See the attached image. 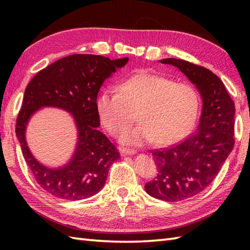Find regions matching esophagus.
I'll return each instance as SVG.
<instances>
[{
    "instance_id": "1",
    "label": "esophagus",
    "mask_w": 250,
    "mask_h": 250,
    "mask_svg": "<svg viewBox=\"0 0 250 250\" xmlns=\"http://www.w3.org/2000/svg\"><path fill=\"white\" fill-rule=\"evenodd\" d=\"M136 151L134 149H129V148H122L120 149V153L122 156H130V155H134Z\"/></svg>"
}]
</instances>
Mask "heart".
Masks as SVG:
<instances>
[{"instance_id":"heart-1","label":"heart","mask_w":250,"mask_h":250,"mask_svg":"<svg viewBox=\"0 0 250 250\" xmlns=\"http://www.w3.org/2000/svg\"><path fill=\"white\" fill-rule=\"evenodd\" d=\"M200 97L186 83H174L159 74L142 71L124 79L116 93L102 91L95 100L101 124L110 135L118 136L133 122L141 124L122 133L119 142L142 146L156 141L159 146L182 142L194 129L200 113Z\"/></svg>"}]
</instances>
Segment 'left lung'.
<instances>
[{
	"mask_svg": "<svg viewBox=\"0 0 250 250\" xmlns=\"http://www.w3.org/2000/svg\"><path fill=\"white\" fill-rule=\"evenodd\" d=\"M163 64L179 68L195 84L203 105L194 133L180 144L152 152L157 175L145 184L146 192L167 202H178L202 192L234 147L235 106L224 83L203 66L167 58Z\"/></svg>",
	"mask_w": 250,
	"mask_h": 250,
	"instance_id": "8db88e82",
	"label": "left lung"
}]
</instances>
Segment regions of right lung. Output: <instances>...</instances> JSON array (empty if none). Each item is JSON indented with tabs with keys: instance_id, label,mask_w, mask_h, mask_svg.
<instances>
[{
	"instance_id": "right-lung-1",
	"label": "right lung",
	"mask_w": 250,
	"mask_h": 250,
	"mask_svg": "<svg viewBox=\"0 0 250 250\" xmlns=\"http://www.w3.org/2000/svg\"><path fill=\"white\" fill-rule=\"evenodd\" d=\"M128 61L129 58L110 60L97 55L67 56L40 71L26 86L16 135L37 184L56 198L78 201L97 194L104 187L110 166L120 158L115 145L98 130L100 118L95 100L103 83ZM44 107L65 110L76 122V150L62 167L44 166L26 143L29 119Z\"/></svg>"
}]
</instances>
